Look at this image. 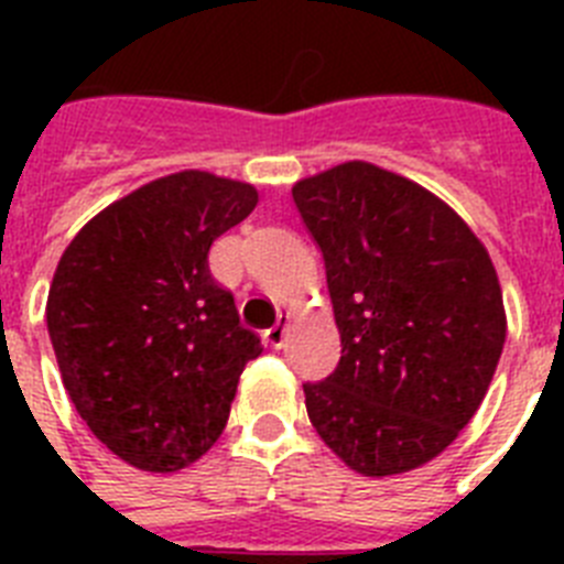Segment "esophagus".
<instances>
[{"label":"esophagus","mask_w":564,"mask_h":564,"mask_svg":"<svg viewBox=\"0 0 564 564\" xmlns=\"http://www.w3.org/2000/svg\"><path fill=\"white\" fill-rule=\"evenodd\" d=\"M285 338H288V322H276L271 330H265V341L271 344V347H276V350L285 344Z\"/></svg>","instance_id":"esophagus-1"}]
</instances>
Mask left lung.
Instances as JSON below:
<instances>
[{
  "instance_id": "8db88e82",
  "label": "left lung",
  "mask_w": 564,
  "mask_h": 564,
  "mask_svg": "<svg viewBox=\"0 0 564 564\" xmlns=\"http://www.w3.org/2000/svg\"><path fill=\"white\" fill-rule=\"evenodd\" d=\"M293 203L341 333L336 370L305 383L311 423L358 475L430 463L471 421L506 344L488 251L435 194L372 163L305 177Z\"/></svg>"
}]
</instances>
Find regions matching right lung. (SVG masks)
Here are the masks:
<instances>
[{"mask_svg":"<svg viewBox=\"0 0 564 564\" xmlns=\"http://www.w3.org/2000/svg\"><path fill=\"white\" fill-rule=\"evenodd\" d=\"M257 200L248 183L188 169L115 200L62 253L47 330L64 390L129 466L177 471L226 430L262 344L214 282L208 248Z\"/></svg>","mask_w":564,"mask_h":564,"instance_id":"1","label":"right lung"}]
</instances>
